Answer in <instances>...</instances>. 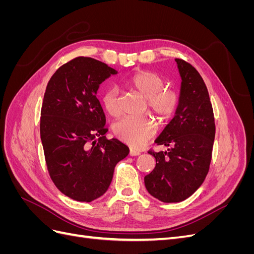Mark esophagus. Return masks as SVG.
Masks as SVG:
<instances>
[{
    "instance_id": "obj_1",
    "label": "esophagus",
    "mask_w": 254,
    "mask_h": 254,
    "mask_svg": "<svg viewBox=\"0 0 254 254\" xmlns=\"http://www.w3.org/2000/svg\"><path fill=\"white\" fill-rule=\"evenodd\" d=\"M129 155L131 156V157H134V156H140L141 155V152L139 151V150H135V149H130L129 150Z\"/></svg>"
}]
</instances>
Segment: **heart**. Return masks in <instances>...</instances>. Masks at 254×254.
Masks as SVG:
<instances>
[{"label": "heart", "instance_id": "obj_1", "mask_svg": "<svg viewBox=\"0 0 254 254\" xmlns=\"http://www.w3.org/2000/svg\"><path fill=\"white\" fill-rule=\"evenodd\" d=\"M128 86L147 99L152 113L161 120L170 118L178 106L179 97L176 92L165 90V81L157 73L140 71L128 80ZM102 103L107 113L118 117L121 112L119 92L117 88L107 89L102 96ZM114 133L121 141L133 148H141L156 133V125L149 119L124 118L114 125Z\"/></svg>", "mask_w": 254, "mask_h": 254}]
</instances>
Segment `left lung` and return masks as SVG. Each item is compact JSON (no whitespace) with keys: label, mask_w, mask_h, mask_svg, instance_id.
Segmentation results:
<instances>
[{"label":"left lung","mask_w":254,"mask_h":254,"mask_svg":"<svg viewBox=\"0 0 254 254\" xmlns=\"http://www.w3.org/2000/svg\"><path fill=\"white\" fill-rule=\"evenodd\" d=\"M181 77L175 117L156 143L167 150L149 151L156 167L145 176L146 190L162 202L186 200L201 186L209 172L215 122L209 92L194 66L176 59Z\"/></svg>","instance_id":"left-lung-1"}]
</instances>
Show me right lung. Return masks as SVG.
<instances>
[{
	"instance_id": "1",
	"label": "right lung",
	"mask_w": 254,
	"mask_h": 254,
	"mask_svg": "<svg viewBox=\"0 0 254 254\" xmlns=\"http://www.w3.org/2000/svg\"><path fill=\"white\" fill-rule=\"evenodd\" d=\"M117 74L101 61L77 57L58 68L45 90L40 119L45 161L58 190L76 201L103 196L115 165L129 153L124 143L106 139V117L96 97L101 83Z\"/></svg>"
}]
</instances>
